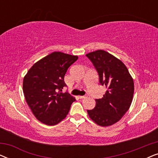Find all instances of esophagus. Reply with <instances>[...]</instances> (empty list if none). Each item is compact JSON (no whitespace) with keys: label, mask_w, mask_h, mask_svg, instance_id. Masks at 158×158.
I'll list each match as a JSON object with an SVG mask.
<instances>
[{"label":"esophagus","mask_w":158,"mask_h":158,"mask_svg":"<svg viewBox=\"0 0 158 158\" xmlns=\"http://www.w3.org/2000/svg\"><path fill=\"white\" fill-rule=\"evenodd\" d=\"M79 98H85V96H79Z\"/></svg>","instance_id":"obj_1"}]
</instances>
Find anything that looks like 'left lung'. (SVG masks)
<instances>
[{
  "label": "left lung",
  "mask_w": 158,
  "mask_h": 158,
  "mask_svg": "<svg viewBox=\"0 0 158 158\" xmlns=\"http://www.w3.org/2000/svg\"><path fill=\"white\" fill-rule=\"evenodd\" d=\"M99 76V83L107 88L102 98L96 99V106L87 110L90 119L99 126L108 127L118 122L132 102L135 85L126 65L104 50L85 55Z\"/></svg>",
  "instance_id": "1"
}]
</instances>
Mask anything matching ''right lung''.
<instances>
[{"instance_id":"add662e5","label":"right lung","mask_w":158,"mask_h":158,"mask_svg":"<svg viewBox=\"0 0 158 158\" xmlns=\"http://www.w3.org/2000/svg\"><path fill=\"white\" fill-rule=\"evenodd\" d=\"M78 57L54 52L39 60L23 77V91L32 113L43 124L53 126L64 119L75 101L62 90L64 75Z\"/></svg>"}]
</instances>
